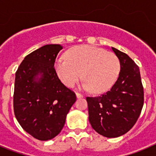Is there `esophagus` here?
I'll use <instances>...</instances> for the list:
<instances>
[{
  "label": "esophagus",
  "mask_w": 156,
  "mask_h": 156,
  "mask_svg": "<svg viewBox=\"0 0 156 156\" xmlns=\"http://www.w3.org/2000/svg\"><path fill=\"white\" fill-rule=\"evenodd\" d=\"M76 95L77 98H83V95L80 93H78V92H76Z\"/></svg>",
  "instance_id": "obj_1"
}]
</instances>
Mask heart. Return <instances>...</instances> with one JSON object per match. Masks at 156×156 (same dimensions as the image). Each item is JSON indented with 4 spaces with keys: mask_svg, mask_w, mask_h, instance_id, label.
Returning a JSON list of instances; mask_svg holds the SVG:
<instances>
[{
    "mask_svg": "<svg viewBox=\"0 0 156 156\" xmlns=\"http://www.w3.org/2000/svg\"><path fill=\"white\" fill-rule=\"evenodd\" d=\"M67 58H59L54 65L55 72L67 87L74 86L82 77V87L95 93L108 90L116 80L120 69L119 58L101 48L81 45L66 53Z\"/></svg>",
    "mask_w": 156,
    "mask_h": 156,
    "instance_id": "obj_1",
    "label": "heart"
}]
</instances>
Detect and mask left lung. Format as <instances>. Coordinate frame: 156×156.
I'll use <instances>...</instances> for the list:
<instances>
[{"label": "left lung", "instance_id": "1", "mask_svg": "<svg viewBox=\"0 0 156 156\" xmlns=\"http://www.w3.org/2000/svg\"><path fill=\"white\" fill-rule=\"evenodd\" d=\"M120 63L119 77L111 90L87 97L89 122L99 134L117 137L136 123L144 105V88L139 67L126 54L112 48Z\"/></svg>", "mask_w": 156, "mask_h": 156}]
</instances>
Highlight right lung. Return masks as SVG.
<instances>
[{
	"label": "right lung",
	"instance_id": "obj_1",
	"mask_svg": "<svg viewBox=\"0 0 156 156\" xmlns=\"http://www.w3.org/2000/svg\"><path fill=\"white\" fill-rule=\"evenodd\" d=\"M60 44H47L25 57L16 73L14 112L25 131L48 140L62 129L66 115L76 100L55 72Z\"/></svg>",
	"mask_w": 156,
	"mask_h": 156
}]
</instances>
